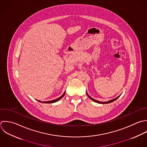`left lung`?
<instances>
[{"instance_id": "obj_1", "label": "left lung", "mask_w": 147, "mask_h": 147, "mask_svg": "<svg viewBox=\"0 0 147 147\" xmlns=\"http://www.w3.org/2000/svg\"><path fill=\"white\" fill-rule=\"evenodd\" d=\"M88 96L91 99V100H92L93 101H94V102H97V103H100V104H108V103H111V102H113V101H115V100H116L120 96H119V97H117V98H115V99H113V100H111V101H108V102H100V101H97V100H94V99H93V98H92V97H90L88 94Z\"/></svg>"}]
</instances>
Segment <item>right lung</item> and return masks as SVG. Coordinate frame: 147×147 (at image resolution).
<instances>
[{"label":"right lung","mask_w":147,"mask_h":147,"mask_svg":"<svg viewBox=\"0 0 147 147\" xmlns=\"http://www.w3.org/2000/svg\"><path fill=\"white\" fill-rule=\"evenodd\" d=\"M65 92L61 96V97H59V98H57V99H55V100H51V101H44V102H42V101H39V100H38V101H39V102H43V103H53V102H57V101H58L59 100H60L61 98H62L63 96H64V95H65Z\"/></svg>","instance_id":"add662e5"}]
</instances>
